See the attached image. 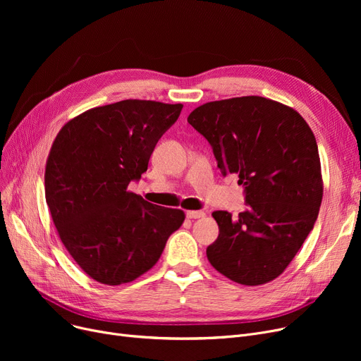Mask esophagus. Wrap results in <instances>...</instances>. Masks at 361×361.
Wrapping results in <instances>:
<instances>
[{
  "instance_id": "obj_1",
  "label": "esophagus",
  "mask_w": 361,
  "mask_h": 361,
  "mask_svg": "<svg viewBox=\"0 0 361 361\" xmlns=\"http://www.w3.org/2000/svg\"><path fill=\"white\" fill-rule=\"evenodd\" d=\"M185 216L188 219H200V218L204 216V212H202V211H187Z\"/></svg>"
}]
</instances>
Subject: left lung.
<instances>
[{
	"instance_id": "1",
	"label": "left lung",
	"mask_w": 361,
	"mask_h": 361,
	"mask_svg": "<svg viewBox=\"0 0 361 361\" xmlns=\"http://www.w3.org/2000/svg\"><path fill=\"white\" fill-rule=\"evenodd\" d=\"M214 149L222 174H237L247 209L215 211L212 267L241 286L278 278L313 230L324 196L312 128L288 105L241 97L206 102L187 118Z\"/></svg>"
}]
</instances>
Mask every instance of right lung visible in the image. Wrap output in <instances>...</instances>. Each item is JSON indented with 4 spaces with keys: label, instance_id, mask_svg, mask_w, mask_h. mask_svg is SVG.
I'll list each match as a JSON object with an SVG mask.
<instances>
[{
    "label": "right lung",
    "instance_id": "right-lung-1",
    "mask_svg": "<svg viewBox=\"0 0 361 361\" xmlns=\"http://www.w3.org/2000/svg\"><path fill=\"white\" fill-rule=\"evenodd\" d=\"M181 104L126 99L67 121L45 166V199L64 247L105 286L135 281L159 260L181 209L152 204L128 190L139 180Z\"/></svg>",
    "mask_w": 361,
    "mask_h": 361
}]
</instances>
